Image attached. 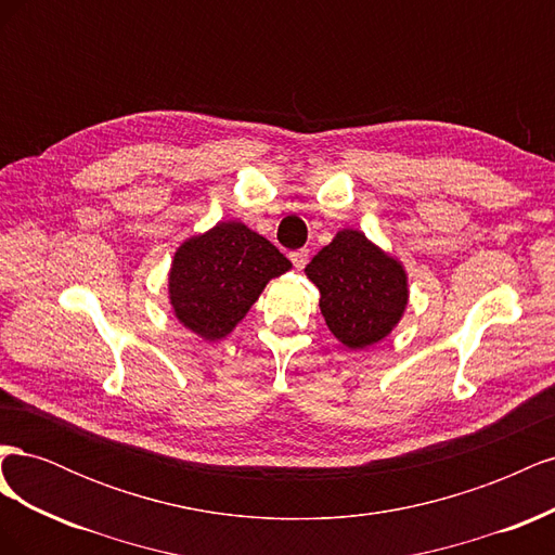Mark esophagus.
<instances>
[{
    "label": "esophagus",
    "mask_w": 555,
    "mask_h": 555,
    "mask_svg": "<svg viewBox=\"0 0 555 555\" xmlns=\"http://www.w3.org/2000/svg\"><path fill=\"white\" fill-rule=\"evenodd\" d=\"M289 257H292V263H294L296 271H300V268H306L308 257H310V251H308V249H296V251H292Z\"/></svg>",
    "instance_id": "34e87169"
}]
</instances>
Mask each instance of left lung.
<instances>
[{"label":"left lung","mask_w":555,"mask_h":555,"mask_svg":"<svg viewBox=\"0 0 555 555\" xmlns=\"http://www.w3.org/2000/svg\"><path fill=\"white\" fill-rule=\"evenodd\" d=\"M306 275L317 284L328 331L349 349L384 340L405 312V268L361 231L335 233L306 266Z\"/></svg>","instance_id":"left-lung-1"}]
</instances>
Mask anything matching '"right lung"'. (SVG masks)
Segmentation results:
<instances>
[{
  "instance_id": "right-lung-1",
  "label": "right lung",
  "mask_w": 555,
  "mask_h": 555,
  "mask_svg": "<svg viewBox=\"0 0 555 555\" xmlns=\"http://www.w3.org/2000/svg\"><path fill=\"white\" fill-rule=\"evenodd\" d=\"M292 261L243 222H220L178 249L169 273V298L178 322L204 340L229 335L257 304L268 280Z\"/></svg>"
}]
</instances>
